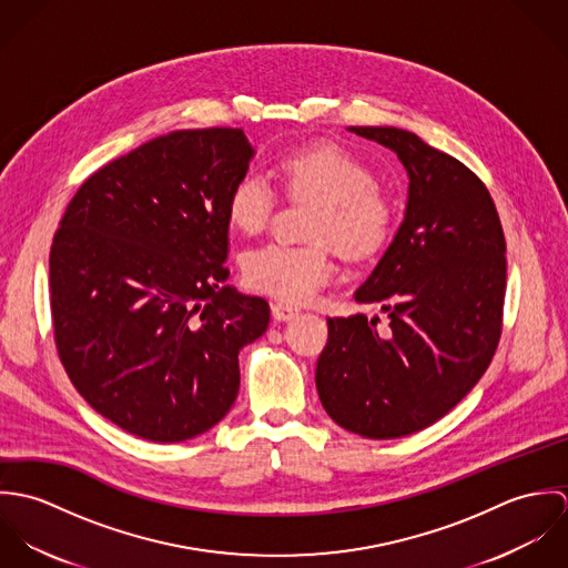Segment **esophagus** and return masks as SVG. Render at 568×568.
Returning a JSON list of instances; mask_svg holds the SVG:
<instances>
[{
    "label": "esophagus",
    "mask_w": 568,
    "mask_h": 568,
    "mask_svg": "<svg viewBox=\"0 0 568 568\" xmlns=\"http://www.w3.org/2000/svg\"><path fill=\"white\" fill-rule=\"evenodd\" d=\"M271 313H273V317H275L277 322H291L293 317L300 315V308L288 306V304H284V302H273V304H271Z\"/></svg>",
    "instance_id": "esophagus-1"
}]
</instances>
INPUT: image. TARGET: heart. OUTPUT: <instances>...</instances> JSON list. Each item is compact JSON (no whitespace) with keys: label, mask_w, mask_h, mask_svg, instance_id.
Masks as SVG:
<instances>
[{"label":"heart","mask_w":568,"mask_h":568,"mask_svg":"<svg viewBox=\"0 0 568 568\" xmlns=\"http://www.w3.org/2000/svg\"><path fill=\"white\" fill-rule=\"evenodd\" d=\"M277 172L286 194L317 203L308 225V239L315 243H266L248 248L243 255V280L251 291L304 304L336 273L329 243L347 257L381 248L392 230V203L376 187L367 163L332 144L282 155ZM275 203L266 176L246 170L227 194V219L243 234H257L268 225Z\"/></svg>","instance_id":"b5f03b06"}]
</instances>
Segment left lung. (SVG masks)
Returning <instances> with one entry per match:
<instances>
[{
  "label": "left lung",
  "mask_w": 568,
  "mask_h": 568,
  "mask_svg": "<svg viewBox=\"0 0 568 568\" xmlns=\"http://www.w3.org/2000/svg\"><path fill=\"white\" fill-rule=\"evenodd\" d=\"M408 172L405 221L354 293L381 320L329 317L317 361L327 415L369 439L417 433L486 374L503 327L505 236L486 183L464 163L394 126H349Z\"/></svg>",
  "instance_id": "left-lung-1"
}]
</instances>
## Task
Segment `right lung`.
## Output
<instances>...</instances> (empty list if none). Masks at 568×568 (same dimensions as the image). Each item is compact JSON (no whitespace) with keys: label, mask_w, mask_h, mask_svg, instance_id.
I'll return each mask as SVG.
<instances>
[{"label":"right lung","mask_w":568,"mask_h":568,"mask_svg":"<svg viewBox=\"0 0 568 568\" xmlns=\"http://www.w3.org/2000/svg\"><path fill=\"white\" fill-rule=\"evenodd\" d=\"M251 158L243 129L174 131L102 165L65 207L50 248L57 352L131 435L196 437L239 396V352L271 320L225 286L227 194Z\"/></svg>","instance_id":"1"}]
</instances>
